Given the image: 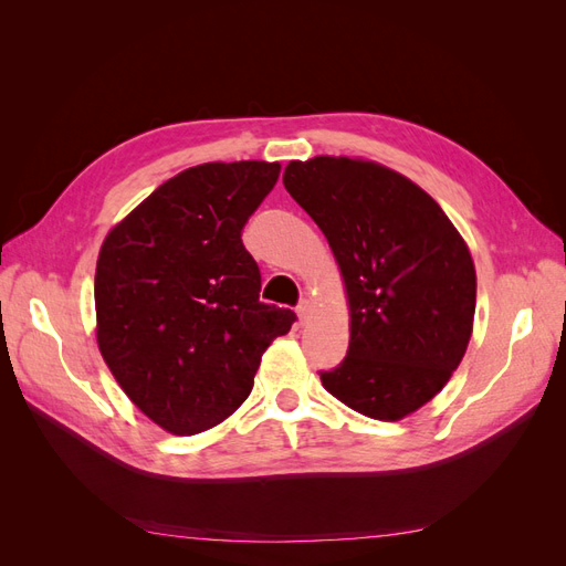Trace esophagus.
Wrapping results in <instances>:
<instances>
[{"label": "esophagus", "mask_w": 566, "mask_h": 566, "mask_svg": "<svg viewBox=\"0 0 566 566\" xmlns=\"http://www.w3.org/2000/svg\"><path fill=\"white\" fill-rule=\"evenodd\" d=\"M312 312H314V302H312V300H302V302L297 304V316H300V321L310 318Z\"/></svg>", "instance_id": "34e87169"}]
</instances>
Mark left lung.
Instances as JSON below:
<instances>
[{
  "instance_id": "8db88e82",
  "label": "left lung",
  "mask_w": 566,
  "mask_h": 566,
  "mask_svg": "<svg viewBox=\"0 0 566 566\" xmlns=\"http://www.w3.org/2000/svg\"><path fill=\"white\" fill-rule=\"evenodd\" d=\"M283 184L335 254L349 349L321 382L373 420L397 422L447 387L470 345L476 271L439 202L394 169L345 156L290 160Z\"/></svg>"
}]
</instances>
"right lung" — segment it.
<instances>
[{"mask_svg":"<svg viewBox=\"0 0 566 566\" xmlns=\"http://www.w3.org/2000/svg\"><path fill=\"white\" fill-rule=\"evenodd\" d=\"M279 163L188 167L108 231L98 250V352L132 403L191 437L252 391L262 354L295 314L260 302L262 276L241 233Z\"/></svg>","mask_w":566,"mask_h":566,"instance_id":"right-lung-1","label":"right lung"}]
</instances>
